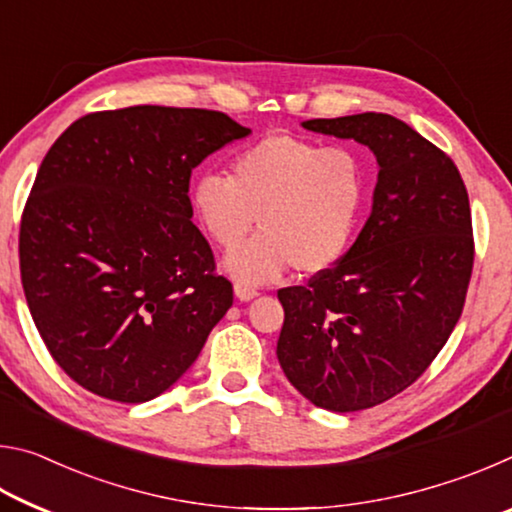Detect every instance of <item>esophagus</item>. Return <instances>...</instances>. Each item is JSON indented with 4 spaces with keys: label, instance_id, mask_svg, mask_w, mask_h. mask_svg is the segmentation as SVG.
Returning a JSON list of instances; mask_svg holds the SVG:
<instances>
[{
    "label": "esophagus",
    "instance_id": "34e87169",
    "mask_svg": "<svg viewBox=\"0 0 512 512\" xmlns=\"http://www.w3.org/2000/svg\"><path fill=\"white\" fill-rule=\"evenodd\" d=\"M235 296H237L241 302H250L253 298H257L259 293H257V289H253V287H246V284H235Z\"/></svg>",
    "mask_w": 512,
    "mask_h": 512
}]
</instances>
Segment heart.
Wrapping results in <instances>:
<instances>
[{"label":"heart","mask_w":512,"mask_h":512,"mask_svg":"<svg viewBox=\"0 0 512 512\" xmlns=\"http://www.w3.org/2000/svg\"><path fill=\"white\" fill-rule=\"evenodd\" d=\"M368 194L357 153L343 146L275 133L232 160V176L203 173L192 207L219 246H235L255 221L262 232L223 257V271L241 284L275 280L293 264L320 273L348 253Z\"/></svg>","instance_id":"heart-1"}]
</instances>
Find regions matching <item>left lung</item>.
I'll return each mask as SVG.
<instances>
[{"mask_svg":"<svg viewBox=\"0 0 512 512\" xmlns=\"http://www.w3.org/2000/svg\"><path fill=\"white\" fill-rule=\"evenodd\" d=\"M302 128L368 146L379 173L348 253L307 287L277 291V361L320 409H370L409 388L461 318L474 262L470 201L456 164L397 117L361 112Z\"/></svg>","mask_w":512,"mask_h":512,"instance_id":"1","label":"left lung"}]
</instances>
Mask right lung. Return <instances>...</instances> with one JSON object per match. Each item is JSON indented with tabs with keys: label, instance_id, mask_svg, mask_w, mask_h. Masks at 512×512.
Masks as SVG:
<instances>
[{
	"label": "right lung",
	"instance_id": "1",
	"mask_svg": "<svg viewBox=\"0 0 512 512\" xmlns=\"http://www.w3.org/2000/svg\"><path fill=\"white\" fill-rule=\"evenodd\" d=\"M250 128L216 110L133 106L74 121L20 225L27 305L47 350L106 400L162 395L232 307L192 223L189 178Z\"/></svg>",
	"mask_w": 512,
	"mask_h": 512
}]
</instances>
